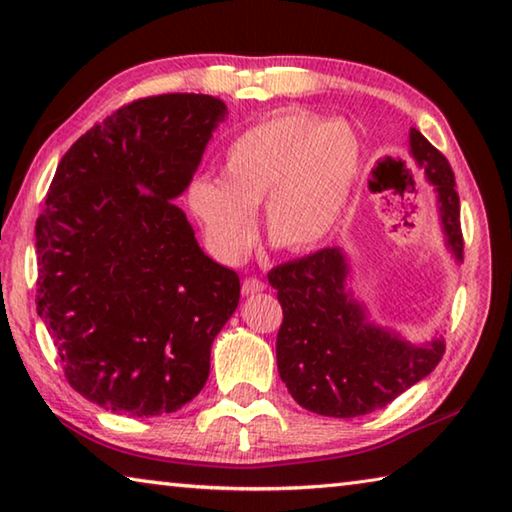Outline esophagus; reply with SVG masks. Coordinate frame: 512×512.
<instances>
[{
  "instance_id": "34e87169",
  "label": "esophagus",
  "mask_w": 512,
  "mask_h": 512,
  "mask_svg": "<svg viewBox=\"0 0 512 512\" xmlns=\"http://www.w3.org/2000/svg\"><path fill=\"white\" fill-rule=\"evenodd\" d=\"M264 291V282L259 280V277H246L244 284H241V293L244 296H253V293Z\"/></svg>"
}]
</instances>
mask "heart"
I'll use <instances>...</instances> for the list:
<instances>
[{
    "label": "heart",
    "instance_id": "1",
    "mask_svg": "<svg viewBox=\"0 0 512 512\" xmlns=\"http://www.w3.org/2000/svg\"><path fill=\"white\" fill-rule=\"evenodd\" d=\"M361 171L363 149L352 126L287 110L241 131L223 153L221 180H194L187 203L225 264L241 262L253 246L259 205L268 241L305 255L339 230Z\"/></svg>",
    "mask_w": 512,
    "mask_h": 512
}]
</instances>
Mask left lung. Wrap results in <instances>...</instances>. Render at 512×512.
<instances>
[{
	"instance_id": "8db88e82",
	"label": "left lung",
	"mask_w": 512,
	"mask_h": 512,
	"mask_svg": "<svg viewBox=\"0 0 512 512\" xmlns=\"http://www.w3.org/2000/svg\"><path fill=\"white\" fill-rule=\"evenodd\" d=\"M409 153L436 198L447 253L461 264V205L452 167L418 128L409 133ZM350 280V257L336 246L268 273L284 314L275 343L277 370L302 409L327 418L384 409L433 372L445 352L440 332L413 343L377 325Z\"/></svg>"
}]
</instances>
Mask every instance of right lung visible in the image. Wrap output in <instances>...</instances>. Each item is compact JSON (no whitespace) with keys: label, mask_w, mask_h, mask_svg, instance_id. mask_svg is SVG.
Returning <instances> with one entry per match:
<instances>
[{"label":"right lung","mask_w":512,"mask_h":512,"mask_svg":"<svg viewBox=\"0 0 512 512\" xmlns=\"http://www.w3.org/2000/svg\"><path fill=\"white\" fill-rule=\"evenodd\" d=\"M225 117L210 94L133 101L79 137L51 180L38 316L69 386L106 411L149 418L192 402L239 305V275L173 205Z\"/></svg>","instance_id":"1"}]
</instances>
